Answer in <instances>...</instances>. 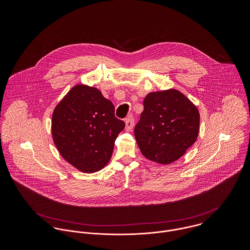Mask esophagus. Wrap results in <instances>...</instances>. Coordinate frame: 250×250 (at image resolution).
Segmentation results:
<instances>
[{
  "label": "esophagus",
  "mask_w": 250,
  "mask_h": 250,
  "mask_svg": "<svg viewBox=\"0 0 250 250\" xmlns=\"http://www.w3.org/2000/svg\"><path fill=\"white\" fill-rule=\"evenodd\" d=\"M134 126V119L132 116L128 117L126 120H125V128H126V131H131L132 128Z\"/></svg>",
  "instance_id": "34e87169"
}]
</instances>
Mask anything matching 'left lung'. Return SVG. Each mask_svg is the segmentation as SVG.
I'll return each mask as SVG.
<instances>
[{
  "instance_id": "obj_1",
  "label": "left lung",
  "mask_w": 250,
  "mask_h": 250,
  "mask_svg": "<svg viewBox=\"0 0 250 250\" xmlns=\"http://www.w3.org/2000/svg\"><path fill=\"white\" fill-rule=\"evenodd\" d=\"M135 138L143 156L160 165L179 160L195 143L200 114L181 91L169 88L148 93Z\"/></svg>"
}]
</instances>
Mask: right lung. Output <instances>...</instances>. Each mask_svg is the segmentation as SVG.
Segmentation results:
<instances>
[{"label":"right lung","mask_w":250,"mask_h":250,"mask_svg":"<svg viewBox=\"0 0 250 250\" xmlns=\"http://www.w3.org/2000/svg\"><path fill=\"white\" fill-rule=\"evenodd\" d=\"M125 123L114 116V106L93 86L76 84L56 106L52 137L62 157L84 173L104 168Z\"/></svg>","instance_id":"obj_1"}]
</instances>
